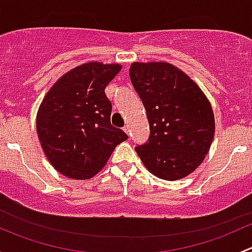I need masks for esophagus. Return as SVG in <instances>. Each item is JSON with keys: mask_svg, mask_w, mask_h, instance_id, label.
Here are the masks:
<instances>
[{"mask_svg": "<svg viewBox=\"0 0 252 252\" xmlns=\"http://www.w3.org/2000/svg\"><path fill=\"white\" fill-rule=\"evenodd\" d=\"M123 130H124V133L129 134V130H130V128H129L128 124H126V126H123Z\"/></svg>", "mask_w": 252, "mask_h": 252, "instance_id": "esophagus-1", "label": "esophagus"}]
</instances>
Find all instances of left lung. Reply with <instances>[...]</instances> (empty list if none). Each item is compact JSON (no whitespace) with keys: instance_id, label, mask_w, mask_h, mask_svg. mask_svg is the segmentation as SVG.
Instances as JSON below:
<instances>
[{"instance_id":"1","label":"left lung","mask_w":252,"mask_h":252,"mask_svg":"<svg viewBox=\"0 0 252 252\" xmlns=\"http://www.w3.org/2000/svg\"><path fill=\"white\" fill-rule=\"evenodd\" d=\"M129 75L151 129L149 142L135 149L142 163L161 179L188 177L202 163L215 136L207 96L171 63L134 62Z\"/></svg>"}]
</instances>
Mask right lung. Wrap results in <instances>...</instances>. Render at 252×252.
Listing matches in <instances>:
<instances>
[{
	"label": "right lung",
	"mask_w": 252,
	"mask_h": 252,
	"mask_svg": "<svg viewBox=\"0 0 252 252\" xmlns=\"http://www.w3.org/2000/svg\"><path fill=\"white\" fill-rule=\"evenodd\" d=\"M122 69L118 63H83L62 75L47 91L36 114L44 154L64 177L85 180L107 163L126 134L111 126L106 86Z\"/></svg>",
	"instance_id": "1"
}]
</instances>
